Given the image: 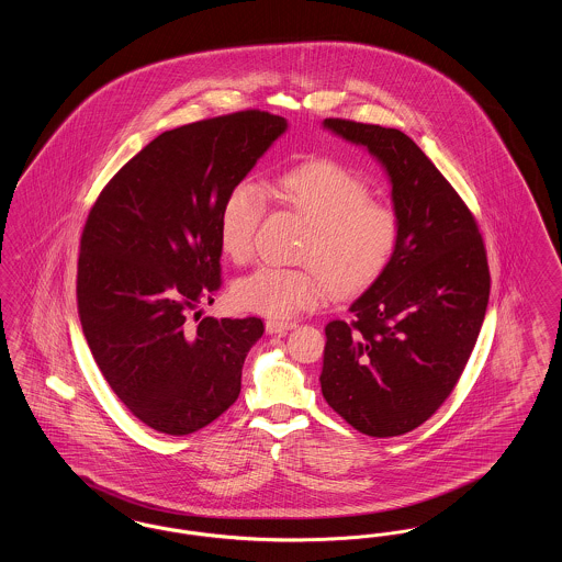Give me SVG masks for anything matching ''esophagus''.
<instances>
[{"label": "esophagus", "instance_id": "esophagus-1", "mask_svg": "<svg viewBox=\"0 0 562 562\" xmlns=\"http://www.w3.org/2000/svg\"><path fill=\"white\" fill-rule=\"evenodd\" d=\"M293 328H296V322L276 321V318H269L266 322V330H268L269 335H284V333H289Z\"/></svg>", "mask_w": 562, "mask_h": 562}]
</instances>
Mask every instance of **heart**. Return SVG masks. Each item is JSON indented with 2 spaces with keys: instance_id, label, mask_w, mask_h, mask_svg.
<instances>
[{
  "instance_id": "obj_1",
  "label": "heart",
  "mask_w": 562,
  "mask_h": 562,
  "mask_svg": "<svg viewBox=\"0 0 562 562\" xmlns=\"http://www.w3.org/2000/svg\"><path fill=\"white\" fill-rule=\"evenodd\" d=\"M271 195L299 214L307 234L301 268H259L234 286L241 310L286 321L318 307L333 294L348 296L371 286L390 268L401 244V216L371 200L369 183L330 160L305 161L280 175ZM268 191L241 179L227 191L218 213V241L238 266L255 257L257 232L268 213Z\"/></svg>"
}]
</instances>
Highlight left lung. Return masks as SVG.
I'll list each match as a JSON object with an SVG mask.
<instances>
[{
    "instance_id": "left-lung-1",
    "label": "left lung",
    "mask_w": 562,
    "mask_h": 562,
    "mask_svg": "<svg viewBox=\"0 0 562 562\" xmlns=\"http://www.w3.org/2000/svg\"><path fill=\"white\" fill-rule=\"evenodd\" d=\"M324 126L381 161L401 216L398 250L349 312L326 324L322 396L351 428L401 436L442 406L481 333L491 273L479 223L411 136L341 117Z\"/></svg>"
}]
</instances>
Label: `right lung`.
Masks as SVG:
<instances>
[{
    "label": "right lung",
    "instance_id": "obj_1",
    "mask_svg": "<svg viewBox=\"0 0 562 562\" xmlns=\"http://www.w3.org/2000/svg\"><path fill=\"white\" fill-rule=\"evenodd\" d=\"M284 131V117L259 109L166 131L113 175L88 213L76 284L81 330L115 396L161 434L198 431L240 396L241 364L263 321L191 324L189 314L223 284L227 191Z\"/></svg>",
    "mask_w": 562,
    "mask_h": 562
}]
</instances>
